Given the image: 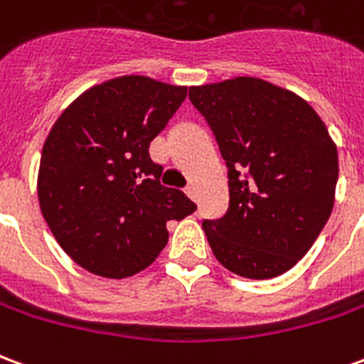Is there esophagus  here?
<instances>
[{
	"label": "esophagus",
	"instance_id": "34e87169",
	"mask_svg": "<svg viewBox=\"0 0 364 364\" xmlns=\"http://www.w3.org/2000/svg\"><path fill=\"white\" fill-rule=\"evenodd\" d=\"M185 193H187V197L193 198V200H195V203H197V200H198V197H197V189H195V187H193V185H189V187H187V189H185Z\"/></svg>",
	"mask_w": 364,
	"mask_h": 364
}]
</instances>
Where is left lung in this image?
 Returning <instances> with one entry per match:
<instances>
[{"label": "left lung", "instance_id": "obj_1", "mask_svg": "<svg viewBox=\"0 0 364 364\" xmlns=\"http://www.w3.org/2000/svg\"><path fill=\"white\" fill-rule=\"evenodd\" d=\"M228 167L230 203L205 220L216 259L245 279H273L304 257L336 198L337 148L302 97L259 77L189 90Z\"/></svg>", "mask_w": 364, "mask_h": 364}]
</instances>
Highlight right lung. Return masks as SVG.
<instances>
[{"instance_id": "right-lung-1", "label": "right lung", "mask_w": 364, "mask_h": 364, "mask_svg": "<svg viewBox=\"0 0 364 364\" xmlns=\"http://www.w3.org/2000/svg\"><path fill=\"white\" fill-rule=\"evenodd\" d=\"M187 87L122 75L91 87L54 122L38 169V203L60 247L90 273L124 279L151 265L169 220L197 205L159 183L150 142Z\"/></svg>"}]
</instances>
